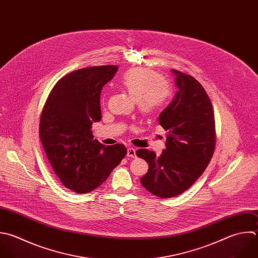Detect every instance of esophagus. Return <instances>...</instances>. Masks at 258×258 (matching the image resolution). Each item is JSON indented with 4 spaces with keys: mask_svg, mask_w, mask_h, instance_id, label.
I'll use <instances>...</instances> for the list:
<instances>
[{
    "mask_svg": "<svg viewBox=\"0 0 258 258\" xmlns=\"http://www.w3.org/2000/svg\"><path fill=\"white\" fill-rule=\"evenodd\" d=\"M127 156L128 157H135L136 156V150L133 147H129L127 149Z\"/></svg>",
    "mask_w": 258,
    "mask_h": 258,
    "instance_id": "esophagus-1",
    "label": "esophagus"
}]
</instances>
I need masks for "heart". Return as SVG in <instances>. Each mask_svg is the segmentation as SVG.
<instances>
[{"label": "heart", "instance_id": "obj_1", "mask_svg": "<svg viewBox=\"0 0 258 258\" xmlns=\"http://www.w3.org/2000/svg\"><path fill=\"white\" fill-rule=\"evenodd\" d=\"M122 87L136 100L139 111L149 115L158 111L169 97V87L165 80L147 69H133L121 78Z\"/></svg>", "mask_w": 258, "mask_h": 258}]
</instances>
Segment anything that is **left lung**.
<instances>
[{
    "label": "left lung",
    "instance_id": "left-lung-1",
    "mask_svg": "<svg viewBox=\"0 0 258 258\" xmlns=\"http://www.w3.org/2000/svg\"><path fill=\"white\" fill-rule=\"evenodd\" d=\"M171 72L177 91L158 117L166 131V148L160 156L147 149L136 151L149 165L141 184L163 199L178 196L192 185L210 163L216 145L214 112L205 89L191 76Z\"/></svg>",
    "mask_w": 258,
    "mask_h": 258
}]
</instances>
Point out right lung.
<instances>
[{
  "label": "right lung",
  "mask_w": 258,
  "mask_h": 258,
  "mask_svg": "<svg viewBox=\"0 0 258 258\" xmlns=\"http://www.w3.org/2000/svg\"><path fill=\"white\" fill-rule=\"evenodd\" d=\"M117 71L116 66L91 67L64 76L42 110L39 135L44 151L62 184L75 192L100 186L127 153L123 144L100 143L91 130L102 119V88Z\"/></svg>",
  "instance_id": "1"
}]
</instances>
